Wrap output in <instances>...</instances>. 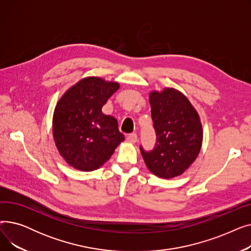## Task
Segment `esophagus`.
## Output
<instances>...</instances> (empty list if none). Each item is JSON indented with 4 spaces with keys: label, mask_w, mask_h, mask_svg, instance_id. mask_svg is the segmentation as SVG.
I'll return each instance as SVG.
<instances>
[{
    "label": "esophagus",
    "mask_w": 251,
    "mask_h": 251,
    "mask_svg": "<svg viewBox=\"0 0 251 251\" xmlns=\"http://www.w3.org/2000/svg\"><path fill=\"white\" fill-rule=\"evenodd\" d=\"M127 141L130 143H135L137 141V135L135 133H131L127 135Z\"/></svg>",
    "instance_id": "34e87169"
}]
</instances>
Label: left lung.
I'll list each match as a JSON object with an SVG mask.
<instances>
[{
    "label": "left lung",
    "mask_w": 251,
    "mask_h": 251,
    "mask_svg": "<svg viewBox=\"0 0 251 251\" xmlns=\"http://www.w3.org/2000/svg\"><path fill=\"white\" fill-rule=\"evenodd\" d=\"M155 147L141 154L151 172L163 179L180 176L199 155L203 138L199 113L181 91L166 87L150 92Z\"/></svg>",
    "instance_id": "left-lung-1"
}]
</instances>
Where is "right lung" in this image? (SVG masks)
<instances>
[{"label":"right lung","mask_w":251,"mask_h":251,"mask_svg":"<svg viewBox=\"0 0 251 251\" xmlns=\"http://www.w3.org/2000/svg\"><path fill=\"white\" fill-rule=\"evenodd\" d=\"M120 84L85 77L61 97L52 116V136L59 153L72 168L90 172L110 160L125 140L113 116L102 105Z\"/></svg>","instance_id":"right-lung-1"}]
</instances>
